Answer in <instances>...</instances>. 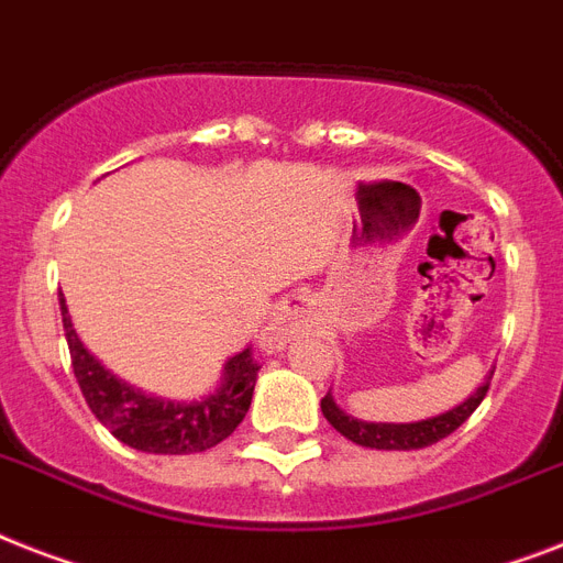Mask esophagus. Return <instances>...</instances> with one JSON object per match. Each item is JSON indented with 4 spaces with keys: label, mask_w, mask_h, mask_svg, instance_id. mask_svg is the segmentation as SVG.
<instances>
[{
    "label": "esophagus",
    "mask_w": 563,
    "mask_h": 563,
    "mask_svg": "<svg viewBox=\"0 0 563 563\" xmlns=\"http://www.w3.org/2000/svg\"><path fill=\"white\" fill-rule=\"evenodd\" d=\"M306 327V300L303 297H291L280 306V312L274 314V321L268 323L266 332H263V346L268 353L272 350H283L289 344L291 338L300 335Z\"/></svg>",
    "instance_id": "34e87169"
}]
</instances>
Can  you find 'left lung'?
<instances>
[{
	"label": "left lung",
	"mask_w": 563,
	"mask_h": 563,
	"mask_svg": "<svg viewBox=\"0 0 563 563\" xmlns=\"http://www.w3.org/2000/svg\"><path fill=\"white\" fill-rule=\"evenodd\" d=\"M492 376H495V369L488 373L486 382H483L463 405H456V408L445 410V413L440 416H431V419H422V422H361V419H355V416L344 413V410L338 408L335 399H332V393H327L321 399V410L323 416H327V422L332 424L341 437L355 442V445L378 448V451H416V448H428L433 445V442L445 440L448 433H454L456 428L477 410L479 401L486 399Z\"/></svg>",
	"instance_id": "left-lung-1"
}]
</instances>
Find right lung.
<instances>
[{"mask_svg": "<svg viewBox=\"0 0 563 563\" xmlns=\"http://www.w3.org/2000/svg\"><path fill=\"white\" fill-rule=\"evenodd\" d=\"M59 312L71 367L86 405L123 445L147 454H196L228 440L249 413L260 369L251 346L228 358L225 378L210 396L196 401H170L135 390L112 376L77 338L63 297Z\"/></svg>", "mask_w": 563, "mask_h": 563, "instance_id": "obj_1", "label": "right lung"}]
</instances>
